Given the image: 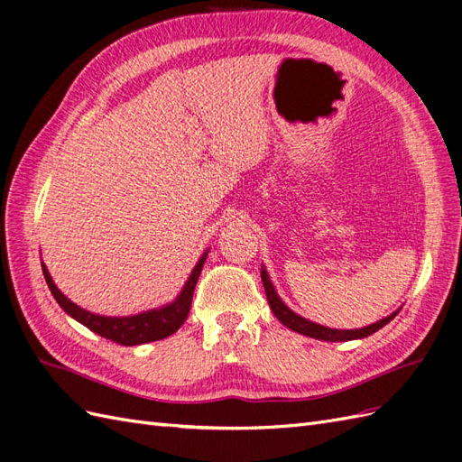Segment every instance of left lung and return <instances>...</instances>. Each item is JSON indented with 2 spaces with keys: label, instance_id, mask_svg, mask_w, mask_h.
Masks as SVG:
<instances>
[{
  "label": "left lung",
  "instance_id": "8db88e82",
  "mask_svg": "<svg viewBox=\"0 0 462 462\" xmlns=\"http://www.w3.org/2000/svg\"><path fill=\"white\" fill-rule=\"evenodd\" d=\"M262 283L265 289V297H268L270 302V309L273 312V316L282 321L283 326H287L289 329L297 331L300 335H306V337H312V339H321V341H353V339H365L368 335L375 333L377 329H382L383 326H387L391 319H393L401 309H397L395 312H391L389 316L382 318L380 321H374V324L366 326V328H358V329H333V328H326V326H319L316 321L306 319L302 316H299L297 312H292L289 306L282 300V297L277 295V291L272 283V279L268 275V270H265V265L262 263Z\"/></svg>",
  "mask_w": 462,
  "mask_h": 462
}]
</instances>
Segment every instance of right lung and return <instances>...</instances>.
<instances>
[{"instance_id":"right-lung-1","label":"right lung","mask_w":462,"mask_h":462,"mask_svg":"<svg viewBox=\"0 0 462 462\" xmlns=\"http://www.w3.org/2000/svg\"><path fill=\"white\" fill-rule=\"evenodd\" d=\"M208 253L209 250H204L200 260L192 268L189 279L185 282L183 289H180L179 295L175 297V300L160 306V309H152L133 316H102V314H94L80 309V306H77L73 300H69L58 289V285L53 283V279L44 262H42V272H44L46 283L51 291L53 299L58 300V304L69 316L75 318L79 324L87 326L90 331L102 335V337L109 341L125 345V346H133V345H144V343L170 337V335H173L180 326L185 324V319L190 312L192 292H194V287H197Z\"/></svg>"}]
</instances>
